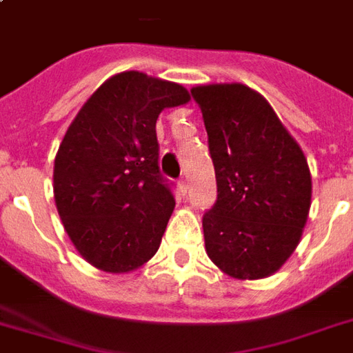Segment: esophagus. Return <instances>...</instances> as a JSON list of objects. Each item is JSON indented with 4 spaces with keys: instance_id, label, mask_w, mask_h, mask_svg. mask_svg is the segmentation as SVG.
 Here are the masks:
<instances>
[{
    "instance_id": "1",
    "label": "esophagus",
    "mask_w": 353,
    "mask_h": 353,
    "mask_svg": "<svg viewBox=\"0 0 353 353\" xmlns=\"http://www.w3.org/2000/svg\"><path fill=\"white\" fill-rule=\"evenodd\" d=\"M179 191L183 192V194H187V191H189V181L187 179H179Z\"/></svg>"
}]
</instances>
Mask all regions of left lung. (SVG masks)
<instances>
[{
    "instance_id": "left-lung-1",
    "label": "left lung",
    "mask_w": 353,
    "mask_h": 353,
    "mask_svg": "<svg viewBox=\"0 0 353 353\" xmlns=\"http://www.w3.org/2000/svg\"><path fill=\"white\" fill-rule=\"evenodd\" d=\"M191 94L217 181V202L202 219L208 257L230 278H268L295 252L308 219L306 157L265 96L248 85H199Z\"/></svg>"
}]
</instances>
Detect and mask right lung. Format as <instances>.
Returning a JSON list of instances; mask_svg holds the SVG:
<instances>
[{"instance_id": "add662e5", "label": "right lung", "mask_w": 353, "mask_h": 353, "mask_svg": "<svg viewBox=\"0 0 353 353\" xmlns=\"http://www.w3.org/2000/svg\"><path fill=\"white\" fill-rule=\"evenodd\" d=\"M191 100L185 87L123 72L85 101L58 147L54 202L68 236L98 270L126 274L153 257L176 200L159 170L157 119Z\"/></svg>"}]
</instances>
